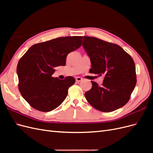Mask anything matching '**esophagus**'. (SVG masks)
Instances as JSON below:
<instances>
[{
  "label": "esophagus",
  "instance_id": "1",
  "mask_svg": "<svg viewBox=\"0 0 153 153\" xmlns=\"http://www.w3.org/2000/svg\"><path fill=\"white\" fill-rule=\"evenodd\" d=\"M82 80V78L81 77H76V82H79Z\"/></svg>",
  "mask_w": 153,
  "mask_h": 153
}]
</instances>
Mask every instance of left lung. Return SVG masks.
I'll return each instance as SVG.
<instances>
[{"mask_svg": "<svg viewBox=\"0 0 153 153\" xmlns=\"http://www.w3.org/2000/svg\"><path fill=\"white\" fill-rule=\"evenodd\" d=\"M83 47L89 55V72L103 75L100 86L91 81L92 88L85 93L89 104L97 110L110 112L126 105L136 85L133 59L120 46L94 37L84 36Z\"/></svg>", "mask_w": 153, "mask_h": 153, "instance_id": "left-lung-1", "label": "left lung"}]
</instances>
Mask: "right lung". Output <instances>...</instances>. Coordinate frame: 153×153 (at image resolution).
<instances>
[{"label": "right lung", "instance_id": "add662e5", "mask_svg": "<svg viewBox=\"0 0 153 153\" xmlns=\"http://www.w3.org/2000/svg\"><path fill=\"white\" fill-rule=\"evenodd\" d=\"M82 36L60 37L37 43L27 51L17 66L18 89L32 108L41 112L56 108L75 82L72 76L59 80L52 76L54 68L65 66L69 53L81 47Z\"/></svg>", "mask_w": 153, "mask_h": 153}]
</instances>
